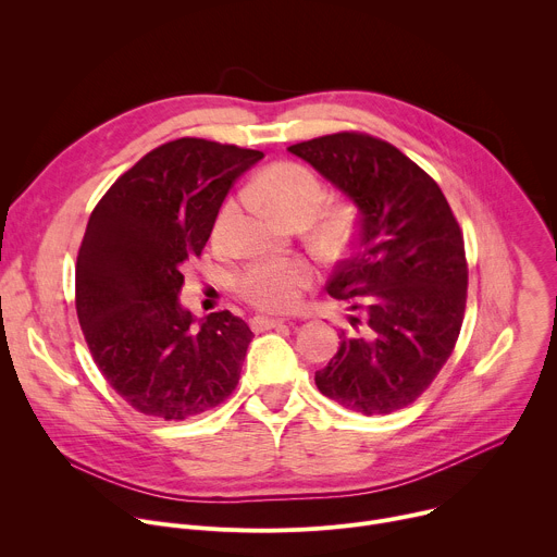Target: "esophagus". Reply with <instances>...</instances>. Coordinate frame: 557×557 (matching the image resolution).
Here are the masks:
<instances>
[{"label":"esophagus","mask_w":557,"mask_h":557,"mask_svg":"<svg viewBox=\"0 0 557 557\" xmlns=\"http://www.w3.org/2000/svg\"><path fill=\"white\" fill-rule=\"evenodd\" d=\"M282 324H284V320H280V318H264V315L250 318V329L256 331V333L271 331V329H277V326H282Z\"/></svg>","instance_id":"esophagus-1"}]
</instances>
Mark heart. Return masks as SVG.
Returning a JSON list of instances; mask_svg holds the SVG:
<instances>
[{
    "label": "heart",
    "mask_w": 557,
    "mask_h": 557,
    "mask_svg": "<svg viewBox=\"0 0 557 557\" xmlns=\"http://www.w3.org/2000/svg\"><path fill=\"white\" fill-rule=\"evenodd\" d=\"M246 197L273 209L293 224L311 222L313 242L326 250L342 248L350 237V213L344 207H322L326 186L322 177L299 162H277L260 171L246 184ZM239 199L224 201L215 224L213 244L226 246L239 222ZM315 280V271L307 260H262L248 264L237 275V290L262 311H293Z\"/></svg>",
    "instance_id": "obj_1"
}]
</instances>
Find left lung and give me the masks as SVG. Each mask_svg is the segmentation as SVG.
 Masks as SVG:
<instances>
[{"label": "left lung", "mask_w": 557, "mask_h": 557, "mask_svg": "<svg viewBox=\"0 0 557 557\" xmlns=\"http://www.w3.org/2000/svg\"><path fill=\"white\" fill-rule=\"evenodd\" d=\"M360 209L356 250L326 284L348 299L352 331L315 371L322 395L362 416L413 404L458 342L469 267L437 182L393 144L342 131L288 146Z\"/></svg>", "instance_id": "8db88e82"}]
</instances>
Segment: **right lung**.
Wrapping results in <instances>:
<instances>
[{
  "label": "right lung",
  "instance_id": "obj_1",
  "mask_svg": "<svg viewBox=\"0 0 557 557\" xmlns=\"http://www.w3.org/2000/svg\"><path fill=\"white\" fill-rule=\"evenodd\" d=\"M262 150L180 137L146 153L97 201L75 267V309L113 391L148 418L188 420L237 386L252 331L231 311L193 326L177 295L233 182Z\"/></svg>",
  "mask_w": 557,
  "mask_h": 557
}]
</instances>
